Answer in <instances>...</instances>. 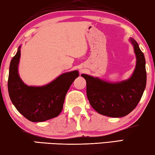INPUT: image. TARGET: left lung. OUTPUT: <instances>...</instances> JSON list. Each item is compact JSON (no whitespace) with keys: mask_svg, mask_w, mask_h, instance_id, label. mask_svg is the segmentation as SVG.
I'll list each match as a JSON object with an SVG mask.
<instances>
[{"mask_svg":"<svg viewBox=\"0 0 155 155\" xmlns=\"http://www.w3.org/2000/svg\"><path fill=\"white\" fill-rule=\"evenodd\" d=\"M129 41L136 54V67L129 79L110 82L99 78L82 74L87 82L89 104L101 115L122 117L137 106L146 87L147 74L145 56L133 38Z\"/></svg>","mask_w":155,"mask_h":155,"instance_id":"8db88e82","label":"left lung"}]
</instances>
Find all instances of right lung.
<instances>
[{
    "label": "right lung",
    "mask_w": 155,
    "mask_h": 155,
    "mask_svg": "<svg viewBox=\"0 0 155 155\" xmlns=\"http://www.w3.org/2000/svg\"><path fill=\"white\" fill-rule=\"evenodd\" d=\"M21 48H18L9 68L8 87L11 101L31 122H41L56 117L61 113L67 91L79 72L75 70L62 73L42 86H28L22 81L18 71Z\"/></svg>",
    "instance_id": "obj_1"
}]
</instances>
